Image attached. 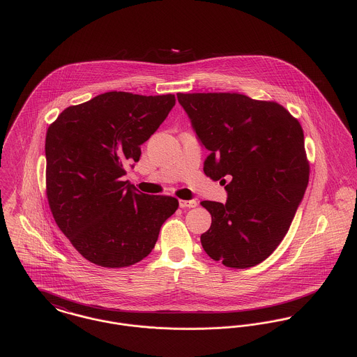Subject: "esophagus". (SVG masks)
<instances>
[{
  "label": "esophagus",
  "instance_id": "1",
  "mask_svg": "<svg viewBox=\"0 0 357 357\" xmlns=\"http://www.w3.org/2000/svg\"><path fill=\"white\" fill-rule=\"evenodd\" d=\"M178 204H180V207H187V208H191V207H195L197 204H198V202L197 201H180L178 202Z\"/></svg>",
  "mask_w": 357,
  "mask_h": 357
}]
</instances>
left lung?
<instances>
[{"label": "left lung", "mask_w": 357, "mask_h": 357, "mask_svg": "<svg viewBox=\"0 0 357 357\" xmlns=\"http://www.w3.org/2000/svg\"><path fill=\"white\" fill-rule=\"evenodd\" d=\"M208 155L204 174L220 180L227 204L204 201L211 225L204 250L229 268H250L286 236L309 180L300 122L275 102L239 93H177Z\"/></svg>", "instance_id": "left-lung-1"}]
</instances>
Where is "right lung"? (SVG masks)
I'll return each mask as SVG.
<instances>
[{
  "instance_id": "right-lung-1",
  "label": "right lung",
  "mask_w": 357,
  "mask_h": 357,
  "mask_svg": "<svg viewBox=\"0 0 357 357\" xmlns=\"http://www.w3.org/2000/svg\"><path fill=\"white\" fill-rule=\"evenodd\" d=\"M176 104L174 95L107 92L67 107L45 139L47 197L53 218L88 261L122 268L151 253L162 224L177 210L173 197L142 194L125 165L142 150Z\"/></svg>"
}]
</instances>
